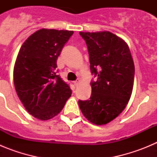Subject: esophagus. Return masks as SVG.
Masks as SVG:
<instances>
[{"mask_svg": "<svg viewBox=\"0 0 157 157\" xmlns=\"http://www.w3.org/2000/svg\"><path fill=\"white\" fill-rule=\"evenodd\" d=\"M79 83H80L79 80H77V81L74 82V84H75V86H78L79 85Z\"/></svg>", "mask_w": 157, "mask_h": 157, "instance_id": "1", "label": "esophagus"}]
</instances>
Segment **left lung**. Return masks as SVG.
Segmentation results:
<instances>
[{
	"label": "left lung",
	"instance_id": "8db88e82",
	"mask_svg": "<svg viewBox=\"0 0 157 157\" xmlns=\"http://www.w3.org/2000/svg\"><path fill=\"white\" fill-rule=\"evenodd\" d=\"M79 34L86 43L91 72L98 80L90 83V99L78 101V105L90 123L105 125L128 104L134 86V60L127 42L112 32Z\"/></svg>",
	"mask_w": 157,
	"mask_h": 157
}]
</instances>
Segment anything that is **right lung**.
<instances>
[{"instance_id": "right-lung-1", "label": "right lung", "mask_w": 157, "mask_h": 157, "mask_svg": "<svg viewBox=\"0 0 157 157\" xmlns=\"http://www.w3.org/2000/svg\"><path fill=\"white\" fill-rule=\"evenodd\" d=\"M74 31L43 28L23 42L13 70L14 85L22 104L40 120L61 112L71 90L56 75V60Z\"/></svg>"}]
</instances>
